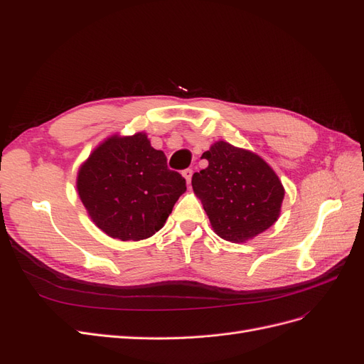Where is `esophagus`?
I'll use <instances>...</instances> for the list:
<instances>
[{"mask_svg":"<svg viewBox=\"0 0 364 364\" xmlns=\"http://www.w3.org/2000/svg\"><path fill=\"white\" fill-rule=\"evenodd\" d=\"M182 174H183V178L186 179V183L190 185L191 178H193V170H191V168H186V170H183V171H182Z\"/></svg>","mask_w":364,"mask_h":364,"instance_id":"esophagus-1","label":"esophagus"}]
</instances>
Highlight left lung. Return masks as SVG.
I'll list each match as a JSON object with an SVG mask.
<instances>
[{
	"instance_id": "1",
	"label": "left lung",
	"mask_w": 364,
	"mask_h": 364,
	"mask_svg": "<svg viewBox=\"0 0 364 364\" xmlns=\"http://www.w3.org/2000/svg\"><path fill=\"white\" fill-rule=\"evenodd\" d=\"M202 158L208 167L193 174V190L220 237L240 243L277 222L284 186L258 155L218 141Z\"/></svg>"
}]
</instances>
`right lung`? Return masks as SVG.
I'll list each match as a JSON object with an SVG mask.
<instances>
[{"label": "right lung", "instance_id": "add662e5", "mask_svg": "<svg viewBox=\"0 0 364 364\" xmlns=\"http://www.w3.org/2000/svg\"><path fill=\"white\" fill-rule=\"evenodd\" d=\"M185 190L182 174L167 167V156L150 146L146 134L109 138L77 178V191L94 223L121 241L151 237Z\"/></svg>", "mask_w": 364, "mask_h": 364}]
</instances>
